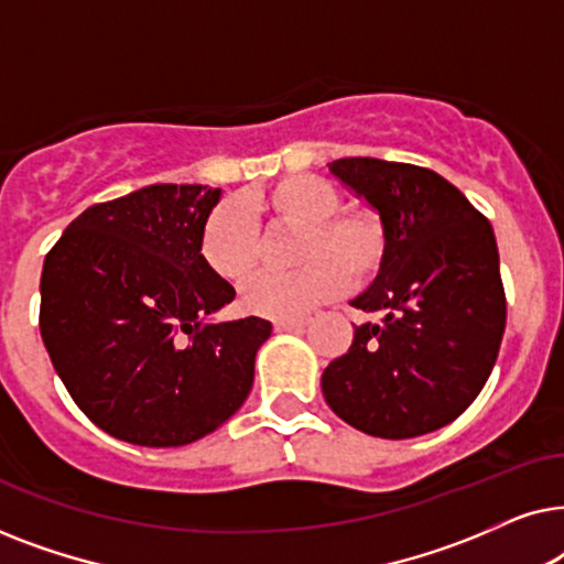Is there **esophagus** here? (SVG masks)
<instances>
[{
	"label": "esophagus",
	"instance_id": "1",
	"mask_svg": "<svg viewBox=\"0 0 564 564\" xmlns=\"http://www.w3.org/2000/svg\"><path fill=\"white\" fill-rule=\"evenodd\" d=\"M307 326V318H288V321H274V330H303Z\"/></svg>",
	"mask_w": 564,
	"mask_h": 564
}]
</instances>
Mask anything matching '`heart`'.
<instances>
[{
    "label": "heart",
    "mask_w": 564,
    "mask_h": 564,
    "mask_svg": "<svg viewBox=\"0 0 564 564\" xmlns=\"http://www.w3.org/2000/svg\"><path fill=\"white\" fill-rule=\"evenodd\" d=\"M334 182L315 174L284 176L269 189L251 192L246 207L264 215L272 228H297L288 274H259L241 290V307L261 318H300L341 292L369 284L382 272L390 251L388 223L375 207H341ZM199 257L210 272L241 282L261 261V238L251 215L236 199L215 205L199 230Z\"/></svg>",
    "instance_id": "b5f03b06"
}]
</instances>
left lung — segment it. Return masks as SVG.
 Here are the masks:
<instances>
[{"instance_id": "left-lung-1", "label": "left lung", "mask_w": 564, "mask_h": 564, "mask_svg": "<svg viewBox=\"0 0 564 564\" xmlns=\"http://www.w3.org/2000/svg\"><path fill=\"white\" fill-rule=\"evenodd\" d=\"M338 180L390 230L382 272L351 300L380 323L354 328L321 377L338 419L380 438H413L459 419L480 395L506 330V290L490 220L436 172L338 159Z\"/></svg>"}]
</instances>
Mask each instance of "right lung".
<instances>
[{
  "instance_id": "1",
  "label": "right lung",
  "mask_w": 564,
  "mask_h": 564,
  "mask_svg": "<svg viewBox=\"0 0 564 564\" xmlns=\"http://www.w3.org/2000/svg\"><path fill=\"white\" fill-rule=\"evenodd\" d=\"M220 189L151 184L68 223L41 276V336L82 413L138 446H184L253 384L264 318L213 323L236 297L199 257Z\"/></svg>"
}]
</instances>
